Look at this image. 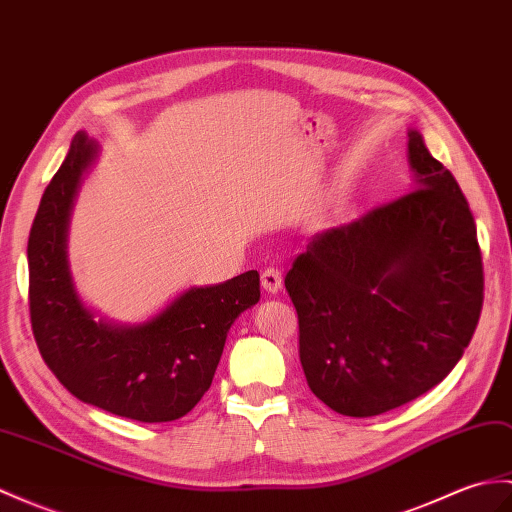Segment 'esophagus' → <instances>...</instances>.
<instances>
[{
  "instance_id": "34e87169",
  "label": "esophagus",
  "mask_w": 512,
  "mask_h": 512,
  "mask_svg": "<svg viewBox=\"0 0 512 512\" xmlns=\"http://www.w3.org/2000/svg\"><path fill=\"white\" fill-rule=\"evenodd\" d=\"M281 270L275 266H266L261 270V285L268 294H277L281 290Z\"/></svg>"
}]
</instances>
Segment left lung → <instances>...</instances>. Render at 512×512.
<instances>
[{
	"label": "left lung",
	"mask_w": 512,
	"mask_h": 512,
	"mask_svg": "<svg viewBox=\"0 0 512 512\" xmlns=\"http://www.w3.org/2000/svg\"><path fill=\"white\" fill-rule=\"evenodd\" d=\"M412 192L316 233L285 275L307 386L344 417L421 397L478 327L484 270L469 202L419 130Z\"/></svg>",
	"instance_id": "left-lung-1"
}]
</instances>
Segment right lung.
I'll return each instance as SVG.
<instances>
[{"label": "right lung", "mask_w": 512, "mask_h": 512, "mask_svg": "<svg viewBox=\"0 0 512 512\" xmlns=\"http://www.w3.org/2000/svg\"><path fill=\"white\" fill-rule=\"evenodd\" d=\"M98 157L85 133L45 187L28 237L30 323L41 358L71 395L117 417L165 423L209 390L233 320L259 301V272L189 288L139 325L95 320L67 266V227L80 178Z\"/></svg>", "instance_id": "right-lung-1"}]
</instances>
